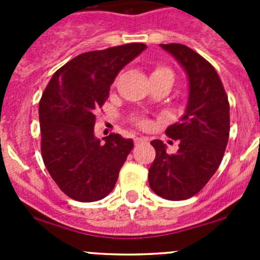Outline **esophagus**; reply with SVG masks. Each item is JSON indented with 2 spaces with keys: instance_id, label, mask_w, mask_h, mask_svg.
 Listing matches in <instances>:
<instances>
[{
  "instance_id": "obj_1",
  "label": "esophagus",
  "mask_w": 260,
  "mask_h": 260,
  "mask_svg": "<svg viewBox=\"0 0 260 260\" xmlns=\"http://www.w3.org/2000/svg\"><path fill=\"white\" fill-rule=\"evenodd\" d=\"M147 141H148V138H142V137H137L135 140V145L136 147L143 145V143H147Z\"/></svg>"
}]
</instances>
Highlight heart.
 <instances>
[{"mask_svg": "<svg viewBox=\"0 0 260 260\" xmlns=\"http://www.w3.org/2000/svg\"><path fill=\"white\" fill-rule=\"evenodd\" d=\"M165 75L174 77V73H172V70L170 69L169 67H166V65H162V64L154 65L153 70H152L151 78L165 77ZM133 123H135V124H137L138 127H142V128H146L147 125H148V120H147L146 118L141 117V115H136V117L133 118Z\"/></svg>", "mask_w": 260, "mask_h": 260, "instance_id": "heart-1", "label": "heart"}]
</instances>
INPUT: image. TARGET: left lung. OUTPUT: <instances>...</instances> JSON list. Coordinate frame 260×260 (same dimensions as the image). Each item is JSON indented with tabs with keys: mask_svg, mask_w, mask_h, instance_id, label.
I'll list each match as a JSON object with an SVG mask.
<instances>
[{
	"mask_svg": "<svg viewBox=\"0 0 260 260\" xmlns=\"http://www.w3.org/2000/svg\"><path fill=\"white\" fill-rule=\"evenodd\" d=\"M186 70L190 94L185 114L166 135L179 140V151L169 154L159 140L152 141L156 158L148 171L152 190L167 200H186L199 192L221 164L229 141V101L210 62L182 44H161Z\"/></svg>",
	"mask_w": 260,
	"mask_h": 260,
	"instance_id": "obj_1",
	"label": "left lung"
}]
</instances>
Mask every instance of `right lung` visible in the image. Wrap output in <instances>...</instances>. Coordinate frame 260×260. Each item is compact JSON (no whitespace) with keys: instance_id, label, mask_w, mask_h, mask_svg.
I'll list each match as a JSON object with an SVG mask.
<instances>
[{"instance_id":"add662e5","label":"right lung","mask_w":260,"mask_h":260,"mask_svg":"<svg viewBox=\"0 0 260 260\" xmlns=\"http://www.w3.org/2000/svg\"><path fill=\"white\" fill-rule=\"evenodd\" d=\"M147 48L133 43L84 52L55 72L39 104L41 154L60 190L80 203L106 198L114 188L133 141L94 137L95 112L109 96L118 73Z\"/></svg>"}]
</instances>
